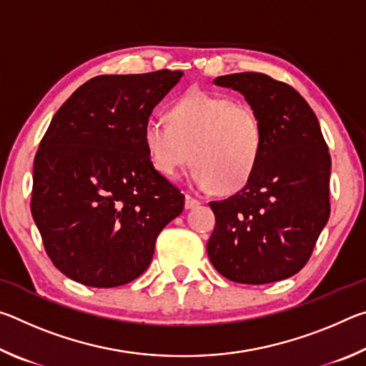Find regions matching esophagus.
<instances>
[{"mask_svg":"<svg viewBox=\"0 0 366 366\" xmlns=\"http://www.w3.org/2000/svg\"><path fill=\"white\" fill-rule=\"evenodd\" d=\"M198 205H200V200H197V198L190 197V195H185V209L197 208Z\"/></svg>","mask_w":366,"mask_h":366,"instance_id":"1","label":"esophagus"}]
</instances>
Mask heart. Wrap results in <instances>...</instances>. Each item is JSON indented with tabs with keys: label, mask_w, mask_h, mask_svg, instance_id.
Segmentation results:
<instances>
[{
	"label": "heart",
	"mask_w": 366,
	"mask_h": 366,
	"mask_svg": "<svg viewBox=\"0 0 366 366\" xmlns=\"http://www.w3.org/2000/svg\"><path fill=\"white\" fill-rule=\"evenodd\" d=\"M144 144L161 176L176 179L192 159L197 187L231 194L242 189L258 168L264 135L250 104L197 90L172 104L168 122H147Z\"/></svg>",
	"instance_id": "b5f03b06"
}]
</instances>
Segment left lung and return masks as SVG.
I'll use <instances>...</instances> for the list:
<instances>
[{
	"label": "left lung",
	"instance_id": "obj_1",
	"mask_svg": "<svg viewBox=\"0 0 366 366\" xmlns=\"http://www.w3.org/2000/svg\"><path fill=\"white\" fill-rule=\"evenodd\" d=\"M213 84L255 108L264 145L244 189L209 203V262L234 282L287 280L305 266L330 219L331 157L320 122L299 92L266 74H227Z\"/></svg>",
	"mask_w": 366,
	"mask_h": 366
}]
</instances>
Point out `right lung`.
Wrapping results in <instances>:
<instances>
[{
  "instance_id": "add662e5",
  "label": "right lung",
  "mask_w": 366,
  "mask_h": 366,
  "mask_svg": "<svg viewBox=\"0 0 366 366\" xmlns=\"http://www.w3.org/2000/svg\"><path fill=\"white\" fill-rule=\"evenodd\" d=\"M182 71L98 76L53 116L34 161L32 216L53 264L90 287L134 281L184 195L153 168L144 129Z\"/></svg>"
}]
</instances>
